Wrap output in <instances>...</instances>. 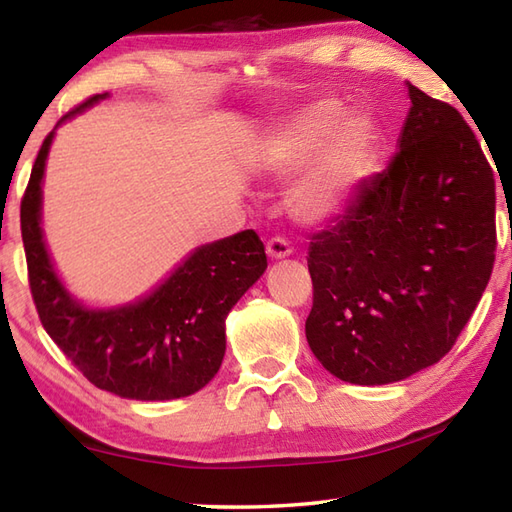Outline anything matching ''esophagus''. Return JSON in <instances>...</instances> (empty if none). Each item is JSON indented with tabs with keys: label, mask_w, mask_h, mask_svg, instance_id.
Masks as SVG:
<instances>
[{
	"label": "esophagus",
	"mask_w": 512,
	"mask_h": 512,
	"mask_svg": "<svg viewBox=\"0 0 512 512\" xmlns=\"http://www.w3.org/2000/svg\"><path fill=\"white\" fill-rule=\"evenodd\" d=\"M290 253H292L290 244L286 242V239H281V237H273L266 244V255L270 259H286V257H290Z\"/></svg>",
	"instance_id": "esophagus-1"
}]
</instances>
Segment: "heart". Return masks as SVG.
I'll return each instance as SVG.
<instances>
[{"label": "heart", "mask_w": 512, "mask_h": 512, "mask_svg": "<svg viewBox=\"0 0 512 512\" xmlns=\"http://www.w3.org/2000/svg\"><path fill=\"white\" fill-rule=\"evenodd\" d=\"M374 149V123L365 114H341L339 101L303 107L262 138L255 167L270 180H288L301 171L288 193L299 222L319 226L350 206L363 182Z\"/></svg>", "instance_id": "obj_1"}]
</instances>
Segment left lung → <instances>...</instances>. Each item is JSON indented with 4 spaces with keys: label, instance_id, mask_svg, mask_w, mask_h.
<instances>
[{
    "label": "left lung",
    "instance_id": "1",
    "mask_svg": "<svg viewBox=\"0 0 512 512\" xmlns=\"http://www.w3.org/2000/svg\"><path fill=\"white\" fill-rule=\"evenodd\" d=\"M389 167L312 235L306 339L336 378L389 385L436 365L471 319L495 262V180L462 114L407 81Z\"/></svg>",
    "mask_w": 512,
    "mask_h": 512
}]
</instances>
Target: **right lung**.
Returning a JSON list of instances; mask_svg holds the SVG:
<instances>
[{
    "instance_id": "obj_1",
    "label": "right lung",
    "mask_w": 512,
    "mask_h": 512,
    "mask_svg": "<svg viewBox=\"0 0 512 512\" xmlns=\"http://www.w3.org/2000/svg\"><path fill=\"white\" fill-rule=\"evenodd\" d=\"M110 94H96L57 127ZM43 140L24 200L21 237L43 328L99 389L129 400H173L200 391L226 352V317L268 266L255 231L193 248L147 295L94 308L65 288L41 228L43 176L54 140Z\"/></svg>"
}]
</instances>
